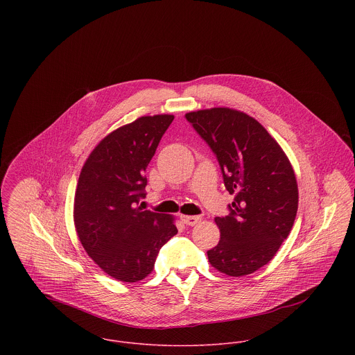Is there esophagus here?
<instances>
[{
  "instance_id": "34e87169",
  "label": "esophagus",
  "mask_w": 355,
  "mask_h": 355,
  "mask_svg": "<svg viewBox=\"0 0 355 355\" xmlns=\"http://www.w3.org/2000/svg\"><path fill=\"white\" fill-rule=\"evenodd\" d=\"M180 220L186 225H197L201 221V216H191V214H180Z\"/></svg>"
}]
</instances>
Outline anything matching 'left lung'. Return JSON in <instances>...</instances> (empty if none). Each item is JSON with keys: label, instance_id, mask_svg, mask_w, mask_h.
Segmentation results:
<instances>
[{"label": "left lung", "instance_id": "left-lung-1", "mask_svg": "<svg viewBox=\"0 0 355 355\" xmlns=\"http://www.w3.org/2000/svg\"><path fill=\"white\" fill-rule=\"evenodd\" d=\"M186 119L217 155L225 189L234 194L230 216L216 217L218 245L210 265L239 277L266 265L287 239L298 210L293 165L276 139L245 112L210 107Z\"/></svg>", "mask_w": 355, "mask_h": 355}]
</instances>
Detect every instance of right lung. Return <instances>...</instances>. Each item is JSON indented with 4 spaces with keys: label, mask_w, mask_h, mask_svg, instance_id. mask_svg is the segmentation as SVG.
<instances>
[{
    "label": "right lung",
    "mask_w": 355,
    "mask_h": 355,
    "mask_svg": "<svg viewBox=\"0 0 355 355\" xmlns=\"http://www.w3.org/2000/svg\"><path fill=\"white\" fill-rule=\"evenodd\" d=\"M173 114L142 116L107 134L87 157L73 200L78 238L110 277L135 283L178 234L175 217L144 210L145 171Z\"/></svg>",
    "instance_id": "1"
}]
</instances>
